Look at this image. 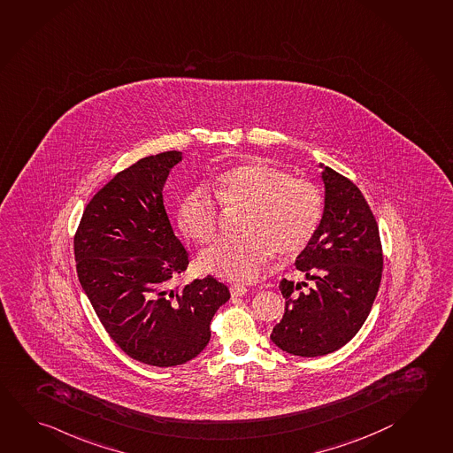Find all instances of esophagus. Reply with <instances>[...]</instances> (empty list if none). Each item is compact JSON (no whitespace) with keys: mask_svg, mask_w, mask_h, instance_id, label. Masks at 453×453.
Returning <instances> with one entry per match:
<instances>
[{"mask_svg":"<svg viewBox=\"0 0 453 453\" xmlns=\"http://www.w3.org/2000/svg\"><path fill=\"white\" fill-rule=\"evenodd\" d=\"M247 290L246 286H242V284H231L230 286V294L231 296H246Z\"/></svg>","mask_w":453,"mask_h":453,"instance_id":"34e87169","label":"esophagus"}]
</instances>
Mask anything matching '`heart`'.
Returning a JSON list of instances; mask_svg holds the SVG:
<instances>
[{
  "instance_id": "heart-1",
  "label": "heart",
  "mask_w": 453,
  "mask_h": 453,
  "mask_svg": "<svg viewBox=\"0 0 453 453\" xmlns=\"http://www.w3.org/2000/svg\"><path fill=\"white\" fill-rule=\"evenodd\" d=\"M215 196L203 187L188 191L179 203L177 223L189 239L204 244L220 226L219 203L225 209L246 206L241 215L246 233L220 238L199 256V266L223 280H257L274 250L280 256L300 252L321 222V195L313 183L266 161L223 173Z\"/></svg>"
}]
</instances>
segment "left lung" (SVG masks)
I'll use <instances>...</instances> for the list:
<instances>
[{
	"instance_id": "left-lung-1",
	"label": "left lung",
	"mask_w": 453,
	"mask_h": 453,
	"mask_svg": "<svg viewBox=\"0 0 453 453\" xmlns=\"http://www.w3.org/2000/svg\"><path fill=\"white\" fill-rule=\"evenodd\" d=\"M322 167L324 209L313 238L296 258L306 282L280 280L286 313L273 329L282 351L302 357L334 353L359 332L379 292L383 254L375 217L361 189Z\"/></svg>"
}]
</instances>
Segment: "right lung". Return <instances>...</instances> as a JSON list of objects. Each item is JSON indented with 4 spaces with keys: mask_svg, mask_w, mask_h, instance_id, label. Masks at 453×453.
I'll return each mask as SVG.
<instances>
[{
    "mask_svg": "<svg viewBox=\"0 0 453 453\" xmlns=\"http://www.w3.org/2000/svg\"><path fill=\"white\" fill-rule=\"evenodd\" d=\"M180 161V151H165L116 173L86 206L74 236L78 280L102 326L132 359L157 367L196 357L230 300L212 276L171 288L188 266L163 201Z\"/></svg>",
    "mask_w": 453,
    "mask_h": 453,
    "instance_id": "right-lung-1",
    "label": "right lung"
}]
</instances>
